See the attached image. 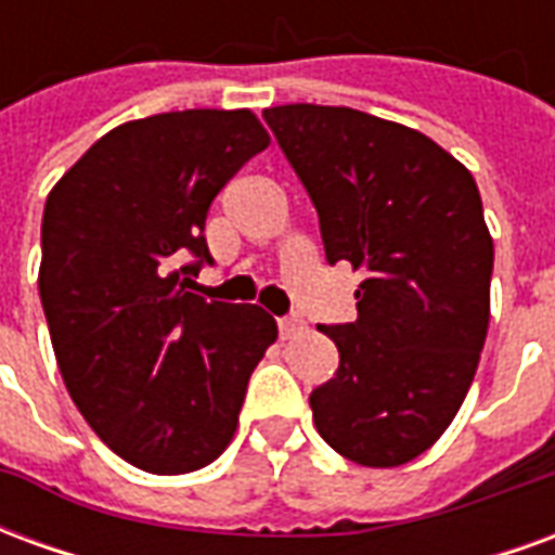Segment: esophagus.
Masks as SVG:
<instances>
[{
    "mask_svg": "<svg viewBox=\"0 0 555 555\" xmlns=\"http://www.w3.org/2000/svg\"><path fill=\"white\" fill-rule=\"evenodd\" d=\"M306 324H302L300 314H285V318H279V336L282 338H294L300 336Z\"/></svg>",
    "mask_w": 555,
    "mask_h": 555,
    "instance_id": "34e87169",
    "label": "esophagus"
}]
</instances>
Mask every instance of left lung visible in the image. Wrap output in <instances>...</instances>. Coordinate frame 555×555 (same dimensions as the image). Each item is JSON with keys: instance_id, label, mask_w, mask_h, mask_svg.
<instances>
[{"instance_id": "left-lung-1", "label": "left lung", "mask_w": 555, "mask_h": 555, "mask_svg": "<svg viewBox=\"0 0 555 555\" xmlns=\"http://www.w3.org/2000/svg\"><path fill=\"white\" fill-rule=\"evenodd\" d=\"M321 222L330 264L365 279L357 321L321 324L338 372L314 425L362 466H401L461 410L490 321L493 241L473 175L434 139L348 106L264 109Z\"/></svg>"}]
</instances>
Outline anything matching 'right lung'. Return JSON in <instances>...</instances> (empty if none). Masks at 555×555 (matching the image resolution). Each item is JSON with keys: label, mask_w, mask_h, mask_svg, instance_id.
I'll use <instances>...</instances> for the list:
<instances>
[{"label": "right lung", "mask_w": 555, "mask_h": 555, "mask_svg": "<svg viewBox=\"0 0 555 555\" xmlns=\"http://www.w3.org/2000/svg\"><path fill=\"white\" fill-rule=\"evenodd\" d=\"M267 145L249 109L151 115L98 139L47 195L38 288L59 372L94 434L145 473L219 457L276 341L264 309L190 291L214 264L210 202Z\"/></svg>", "instance_id": "right-lung-1"}]
</instances>
